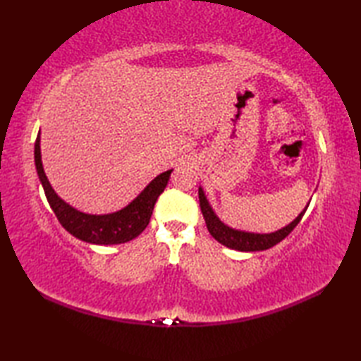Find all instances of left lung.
Segmentation results:
<instances>
[{
  "mask_svg": "<svg viewBox=\"0 0 361 361\" xmlns=\"http://www.w3.org/2000/svg\"><path fill=\"white\" fill-rule=\"evenodd\" d=\"M198 198H200V208H202V214L203 219L206 221V228H208L209 234L216 239L217 242H220L225 247L231 248V250H237V251H264L274 247L276 243H279L282 239L293 231L295 226L301 221L302 216L307 211L309 204H305V208L301 211V214L291 221V224L286 225L283 228L278 229L274 233H250V231H242V229H235L228 226L226 224H224L219 219V216L214 212L212 206L206 197L203 188H198ZM310 203V202H309Z\"/></svg>",
  "mask_w": 361,
  "mask_h": 361,
  "instance_id": "1",
  "label": "left lung"
}]
</instances>
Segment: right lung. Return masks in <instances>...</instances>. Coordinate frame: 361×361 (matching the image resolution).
I'll use <instances>...</instances> for the list:
<instances>
[{
	"label": "right lung",
	"mask_w": 361,
	"mask_h": 361,
	"mask_svg": "<svg viewBox=\"0 0 361 361\" xmlns=\"http://www.w3.org/2000/svg\"><path fill=\"white\" fill-rule=\"evenodd\" d=\"M34 158L38 180L42 183L44 195L48 198L51 209L57 216L60 225L78 239L94 245L126 243L140 235L145 226L149 225L158 197L163 194L169 176L173 171V169H171V171H166L155 176L141 190V194L130 202L126 208L111 214H99L97 216V214H87L73 208L52 189L42 163L40 132L37 135Z\"/></svg>",
	"instance_id": "right-lung-1"
}]
</instances>
